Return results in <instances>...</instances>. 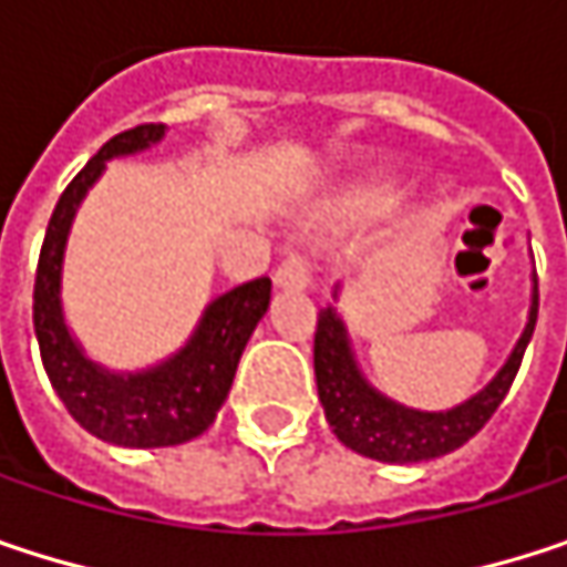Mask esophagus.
<instances>
[{
  "mask_svg": "<svg viewBox=\"0 0 567 567\" xmlns=\"http://www.w3.org/2000/svg\"><path fill=\"white\" fill-rule=\"evenodd\" d=\"M276 285H279L282 291H305V288L311 285V269H308V262H305L301 256L285 259L282 266L276 269Z\"/></svg>",
  "mask_w": 567,
  "mask_h": 567,
  "instance_id": "1",
  "label": "esophagus"
}]
</instances>
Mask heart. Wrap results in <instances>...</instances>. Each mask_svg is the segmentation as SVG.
<instances>
[{
	"label": "heart",
	"instance_id": "heart-1",
	"mask_svg": "<svg viewBox=\"0 0 567 567\" xmlns=\"http://www.w3.org/2000/svg\"><path fill=\"white\" fill-rule=\"evenodd\" d=\"M394 199L388 183H358L354 189L344 193V209L358 213V216H374L381 209H388Z\"/></svg>",
	"mask_w": 567,
	"mask_h": 567
}]
</instances>
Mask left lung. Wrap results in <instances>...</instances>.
<instances>
[{
	"label": "left lung",
	"instance_id": "8db88e82",
	"mask_svg": "<svg viewBox=\"0 0 567 567\" xmlns=\"http://www.w3.org/2000/svg\"><path fill=\"white\" fill-rule=\"evenodd\" d=\"M338 295H341V282H334L331 288L334 301ZM334 301L318 311V331H315V381H318V400L324 406L328 426L348 450L371 456L378 463H426L473 440L486 426V420L496 413V406L506 400L512 381L518 374L522 354L535 331L538 282L532 276L528 318L506 364L493 374L486 388H480L476 394L466 396L463 403L450 410H416L381 394L364 378L358 354L351 348L348 324L341 311L334 308Z\"/></svg>",
	"mask_w": 567,
	"mask_h": 567
}]
</instances>
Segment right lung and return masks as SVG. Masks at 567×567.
Listing matches in <instances>:
<instances>
[{
  "label": "right lung",
  "instance_id": "obj_1",
  "mask_svg": "<svg viewBox=\"0 0 567 567\" xmlns=\"http://www.w3.org/2000/svg\"><path fill=\"white\" fill-rule=\"evenodd\" d=\"M167 137L164 124H141L111 137L61 193L55 213L45 229L39 272H35V338L42 351L45 374L68 406V413L97 440L131 450L176 446L199 436L226 403L239 358L269 311L272 282L252 279L216 295L189 338L164 361L137 371H114L101 361H91L64 321L61 276L64 249L74 226V216L104 176L107 164L117 157H134L151 151Z\"/></svg>",
  "mask_w": 567,
  "mask_h": 567
}]
</instances>
